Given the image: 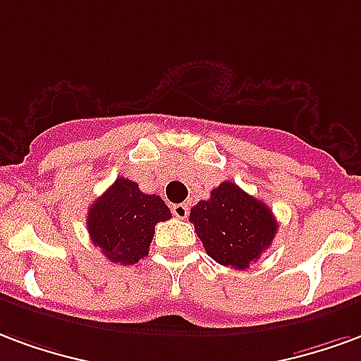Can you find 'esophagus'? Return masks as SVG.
<instances>
[{"label":"esophagus","instance_id":"esophagus-1","mask_svg":"<svg viewBox=\"0 0 361 361\" xmlns=\"http://www.w3.org/2000/svg\"><path fill=\"white\" fill-rule=\"evenodd\" d=\"M171 212H173V215H175L177 219H186L190 207H188V204H175V206L171 207Z\"/></svg>","mask_w":361,"mask_h":361}]
</instances>
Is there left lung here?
I'll use <instances>...</instances> for the list:
<instances>
[{
  "mask_svg": "<svg viewBox=\"0 0 361 361\" xmlns=\"http://www.w3.org/2000/svg\"><path fill=\"white\" fill-rule=\"evenodd\" d=\"M190 223L207 256L235 269H246L262 257L277 233L269 207L228 180L213 188L212 198L192 207Z\"/></svg>",
  "mask_w": 361,
  "mask_h": 361,
  "instance_id": "left-lung-1",
  "label": "left lung"
}]
</instances>
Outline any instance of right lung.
I'll return each instance as SVG.
<instances>
[{
  "label": "right lung",
  "mask_w": 361,
  "mask_h": 361,
  "mask_svg": "<svg viewBox=\"0 0 361 361\" xmlns=\"http://www.w3.org/2000/svg\"><path fill=\"white\" fill-rule=\"evenodd\" d=\"M167 219L171 212L159 196L144 194L138 184L121 177L92 204L86 227L109 262L133 265L148 256L155 225Z\"/></svg>",
  "instance_id": "obj_1"
}]
</instances>
